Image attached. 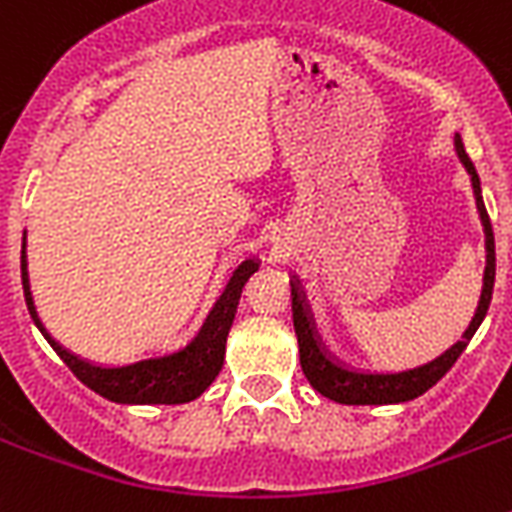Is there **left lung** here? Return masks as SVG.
<instances>
[{
	"mask_svg": "<svg viewBox=\"0 0 512 512\" xmlns=\"http://www.w3.org/2000/svg\"><path fill=\"white\" fill-rule=\"evenodd\" d=\"M454 148H457V156H460L462 164H465V170L470 172V180H473V193H476V204L478 212H481V223H484L486 233V273L484 292H481V303H478L476 316L470 321V327L465 329L462 340L446 350L444 356H438L436 361H430V364L425 366H417V369H409V372L398 374H364L353 372V369H345V366L332 361V358L324 353L319 337H316V329H313L305 297L300 295L297 284H292V321H295L297 345H300V366H303L305 377H308V382H311L313 388L319 390L321 396L337 401V404H401V401H412V398L422 396L425 390L433 388V385L452 369L454 361L462 356V350L468 348L470 337L476 335V329L481 327V321H484L486 311H489L494 289V271H497L492 220H489L484 196H481L478 172L476 167H473V162H470V156L468 151H465V143H462L460 135H454Z\"/></svg>",
	"mask_w": 512,
	"mask_h": 512,
	"instance_id": "obj_1",
	"label": "left lung"
}]
</instances>
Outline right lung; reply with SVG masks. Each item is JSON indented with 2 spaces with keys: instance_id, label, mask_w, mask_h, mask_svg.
<instances>
[{
  "instance_id": "1",
  "label": "right lung",
  "mask_w": 512,
  "mask_h": 512,
  "mask_svg": "<svg viewBox=\"0 0 512 512\" xmlns=\"http://www.w3.org/2000/svg\"><path fill=\"white\" fill-rule=\"evenodd\" d=\"M26 265V236H23L20 276H23V295H26L31 319H34V324L44 335V340L50 342L52 350L66 361L68 369L87 388L95 390L98 396L108 398V401H116V404H185V401L199 398L212 385L217 374H220V369H223L225 340H228V332H231L241 289L249 281V276L257 271V260H244L233 271L228 287H225V292L220 295V300L215 303V308H212V313L207 316L204 327H201V332L191 345H185L183 350H177L172 356L146 358V361H138V364L106 369V366L87 364V361H82L74 353H68L42 327V321L36 316L31 287H28Z\"/></svg>"
}]
</instances>
